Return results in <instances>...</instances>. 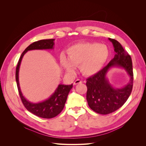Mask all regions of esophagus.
Returning a JSON list of instances; mask_svg holds the SVG:
<instances>
[{
  "instance_id": "1",
  "label": "esophagus",
  "mask_w": 146,
  "mask_h": 146,
  "mask_svg": "<svg viewBox=\"0 0 146 146\" xmlns=\"http://www.w3.org/2000/svg\"><path fill=\"white\" fill-rule=\"evenodd\" d=\"M82 83V80H80V79H77V80L74 82V85H77V84Z\"/></svg>"
}]
</instances>
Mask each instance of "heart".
Masks as SVG:
<instances>
[{
	"label": "heart",
	"mask_w": 146,
	"mask_h": 146,
	"mask_svg": "<svg viewBox=\"0 0 146 146\" xmlns=\"http://www.w3.org/2000/svg\"><path fill=\"white\" fill-rule=\"evenodd\" d=\"M68 58L60 56V63L67 72L73 74L76 67H80L85 76H90L98 72L107 62L109 50L105 45L96 42L79 43L70 47Z\"/></svg>",
	"instance_id": "heart-1"
}]
</instances>
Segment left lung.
Listing matches in <instances>:
<instances>
[{
	"label": "left lung",
	"instance_id": "obj_1",
	"mask_svg": "<svg viewBox=\"0 0 146 146\" xmlns=\"http://www.w3.org/2000/svg\"><path fill=\"white\" fill-rule=\"evenodd\" d=\"M113 43L116 54L110 63L94 76L86 79V100L94 111L108 114L116 111L125 103L131 94L133 83L132 61L130 55L116 39L109 38ZM112 67L124 68L129 74L130 82L124 87L114 88L106 78L108 70Z\"/></svg>",
	"mask_w": 146,
	"mask_h": 146
}]
</instances>
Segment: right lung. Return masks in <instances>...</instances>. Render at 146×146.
Listing matches in <instances>:
<instances>
[{"label":"right lung","instance_id":"obj_1","mask_svg":"<svg viewBox=\"0 0 146 146\" xmlns=\"http://www.w3.org/2000/svg\"><path fill=\"white\" fill-rule=\"evenodd\" d=\"M54 46V39H42L31 44L21 54L16 68V80L21 99L24 107L29 111L38 117L50 119L56 116L64 108L69 91L73 86L70 85H59L58 88L48 99L36 104L28 101L22 94L19 83V70L21 60L26 52L32 50L52 49Z\"/></svg>","mask_w":146,"mask_h":146}]
</instances>
